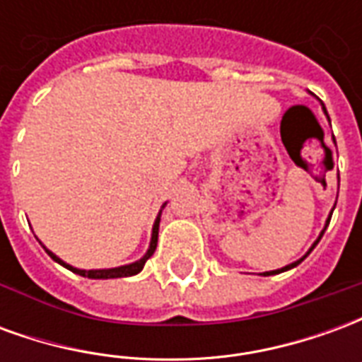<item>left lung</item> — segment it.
<instances>
[{"instance_id": "obj_1", "label": "left lung", "mask_w": 362, "mask_h": 362, "mask_svg": "<svg viewBox=\"0 0 362 362\" xmlns=\"http://www.w3.org/2000/svg\"><path fill=\"white\" fill-rule=\"evenodd\" d=\"M324 112H326V108H324ZM326 114H327V112H326ZM329 219H332V217H329ZM329 219H327V223H326V228H327V225H329ZM326 228H324V230H326ZM324 230H322V235H324ZM322 235H320V238H322ZM320 238H318V240H316V243L312 244V248H310V250H308V254H310V252L314 250V246H316V244L320 243ZM308 254H306V256H308ZM306 256H304V258H306ZM304 258H300V259H298V262H295V264H291V266H285V267H281V269H275V272H266V273H262V275H275V273L287 272V269H291V267L298 266V264H300V262H303Z\"/></svg>"}]
</instances>
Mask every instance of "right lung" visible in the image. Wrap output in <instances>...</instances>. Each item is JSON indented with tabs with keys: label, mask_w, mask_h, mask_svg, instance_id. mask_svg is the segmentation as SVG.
<instances>
[{
	"label": "right lung",
	"mask_w": 362,
	"mask_h": 362,
	"mask_svg": "<svg viewBox=\"0 0 362 362\" xmlns=\"http://www.w3.org/2000/svg\"><path fill=\"white\" fill-rule=\"evenodd\" d=\"M158 223H160V215H158L157 221H155V225H153V236H151V246H149V250H147V254H145L139 262L129 264V266L114 267V269H89V272H87V269H77V267H71L69 264H66V262H62V259H59L58 256H54L50 250H46V252L50 254L52 259H56L58 264L67 267L69 272L77 273V275H83V277H89V279H116V277H129V275H135V273L141 272L143 266H145V262L155 254V248H157V238H158Z\"/></svg>",
	"instance_id": "1"
}]
</instances>
